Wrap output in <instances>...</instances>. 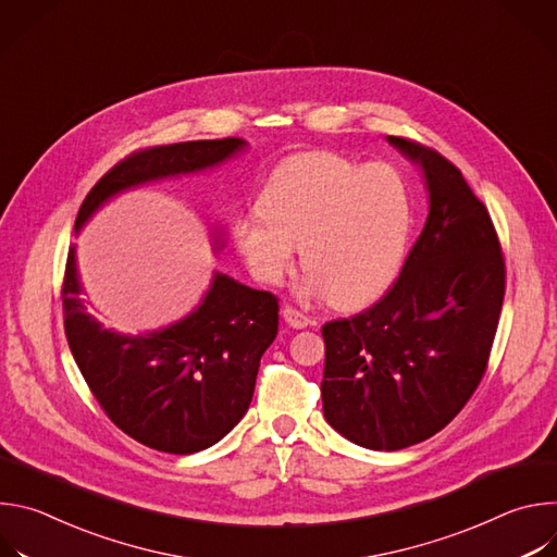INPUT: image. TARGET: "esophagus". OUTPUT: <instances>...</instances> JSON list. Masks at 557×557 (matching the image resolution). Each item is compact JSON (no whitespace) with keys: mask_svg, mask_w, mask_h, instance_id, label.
<instances>
[{"mask_svg":"<svg viewBox=\"0 0 557 557\" xmlns=\"http://www.w3.org/2000/svg\"><path fill=\"white\" fill-rule=\"evenodd\" d=\"M282 317H284V322H286L290 329H295V331H301V329H306V326L310 324V317H306L304 312H299V310L293 308V306H284V308H282Z\"/></svg>","mask_w":557,"mask_h":557,"instance_id":"obj_1","label":"esophagus"}]
</instances>
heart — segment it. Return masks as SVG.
I'll return each mask as SVG.
<instances>
[{
	"mask_svg": "<svg viewBox=\"0 0 557 557\" xmlns=\"http://www.w3.org/2000/svg\"><path fill=\"white\" fill-rule=\"evenodd\" d=\"M258 211L233 224V243L251 273L280 284L297 249L304 290L344 310L376 301L399 280L412 247L414 198L387 163L359 165L335 151H301L267 178Z\"/></svg>",
	"mask_w": 557,
	"mask_h": 557,
	"instance_id": "heart-1",
	"label": "heart"
}]
</instances>
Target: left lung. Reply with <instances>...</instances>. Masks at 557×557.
I'll return each instance as SVG.
<instances>
[{"label":"left lung","mask_w":557,"mask_h":557,"mask_svg":"<svg viewBox=\"0 0 557 557\" xmlns=\"http://www.w3.org/2000/svg\"><path fill=\"white\" fill-rule=\"evenodd\" d=\"M425 181L430 213L392 288L322 329L326 421L348 441L394 451L441 432L487 368L505 297L490 211L438 151L387 136Z\"/></svg>","instance_id":"left-lung-1"}]
</instances>
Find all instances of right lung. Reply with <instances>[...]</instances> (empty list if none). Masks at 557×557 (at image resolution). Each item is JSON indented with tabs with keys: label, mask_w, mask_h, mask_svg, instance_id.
I'll list each match as a JSON object with an SVG mask.
<instances>
[{
	"label": "right lung",
	"mask_w": 557,
	"mask_h": 557,
	"mask_svg": "<svg viewBox=\"0 0 557 557\" xmlns=\"http://www.w3.org/2000/svg\"><path fill=\"white\" fill-rule=\"evenodd\" d=\"M247 140H189L134 151L112 168L78 209L74 233L123 191L220 168L243 153ZM213 249L224 228L213 226ZM67 251L63 280L65 337L97 401L134 441L168 454L215 445L247 414L260 359L277 335V297L213 273L200 304L178 322L136 335L106 329L90 312Z\"/></svg>",
	"instance_id": "right-lung-1"
}]
</instances>
